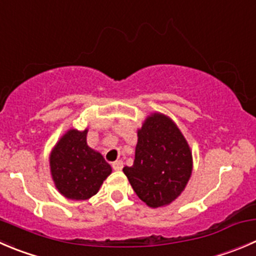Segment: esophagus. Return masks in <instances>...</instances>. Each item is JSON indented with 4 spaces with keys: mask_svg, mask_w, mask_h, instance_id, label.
I'll use <instances>...</instances> for the list:
<instances>
[{
    "mask_svg": "<svg viewBox=\"0 0 256 256\" xmlns=\"http://www.w3.org/2000/svg\"><path fill=\"white\" fill-rule=\"evenodd\" d=\"M122 168H124V162H122V161L118 160V161H115V162H112V168L115 171L122 170Z\"/></svg>",
    "mask_w": 256,
    "mask_h": 256,
    "instance_id": "obj_1",
    "label": "esophagus"
}]
</instances>
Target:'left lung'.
<instances>
[{
    "label": "left lung",
    "mask_w": 256,
    "mask_h": 256,
    "mask_svg": "<svg viewBox=\"0 0 256 256\" xmlns=\"http://www.w3.org/2000/svg\"><path fill=\"white\" fill-rule=\"evenodd\" d=\"M192 172V152L172 118L152 112L138 128L132 166H125L140 200L148 206H168L185 190Z\"/></svg>",
    "instance_id": "1"
}]
</instances>
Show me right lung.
Returning a JSON list of instances; mask_svg holds the SVG:
<instances>
[{
	"instance_id": "right-lung-1",
	"label": "right lung",
	"mask_w": 256,
	"mask_h": 256,
	"mask_svg": "<svg viewBox=\"0 0 256 256\" xmlns=\"http://www.w3.org/2000/svg\"><path fill=\"white\" fill-rule=\"evenodd\" d=\"M88 128H70L50 154V172L62 196L88 200L96 195L112 168L98 151L88 145Z\"/></svg>"
}]
</instances>
